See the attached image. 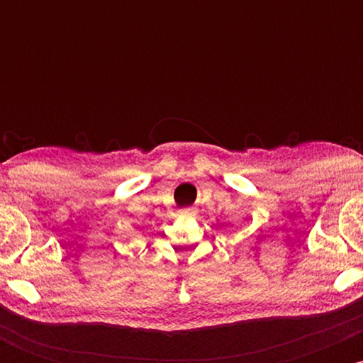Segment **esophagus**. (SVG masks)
<instances>
[{"label": "esophagus", "instance_id": "34e87169", "mask_svg": "<svg viewBox=\"0 0 363 363\" xmlns=\"http://www.w3.org/2000/svg\"><path fill=\"white\" fill-rule=\"evenodd\" d=\"M177 213H179V216H193L194 215V208H181Z\"/></svg>", "mask_w": 363, "mask_h": 363}]
</instances>
